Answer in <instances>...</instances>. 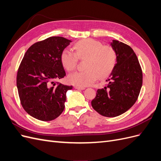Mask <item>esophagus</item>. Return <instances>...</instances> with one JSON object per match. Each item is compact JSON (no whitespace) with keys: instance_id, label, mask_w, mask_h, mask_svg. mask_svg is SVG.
Wrapping results in <instances>:
<instances>
[{"instance_id":"esophagus-1","label":"esophagus","mask_w":161,"mask_h":161,"mask_svg":"<svg viewBox=\"0 0 161 161\" xmlns=\"http://www.w3.org/2000/svg\"><path fill=\"white\" fill-rule=\"evenodd\" d=\"M75 88L76 89H80V90H84L85 89V87L84 86H75Z\"/></svg>"}]
</instances>
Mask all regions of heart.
<instances>
[{"label": "heart", "instance_id": "heart-1", "mask_svg": "<svg viewBox=\"0 0 161 161\" xmlns=\"http://www.w3.org/2000/svg\"><path fill=\"white\" fill-rule=\"evenodd\" d=\"M73 48L75 53L64 49L61 52L60 61L63 67L69 72L73 71L76 66L78 59L86 58L85 69L69 76L71 84L79 86L91 85L98 77L109 75L116 64L117 54L110 46H103L93 39H83L76 42Z\"/></svg>", "mask_w": 161, "mask_h": 161}]
</instances>
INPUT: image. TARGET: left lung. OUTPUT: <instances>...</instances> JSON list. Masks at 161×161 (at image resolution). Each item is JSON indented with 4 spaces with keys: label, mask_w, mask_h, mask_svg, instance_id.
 Returning <instances> with one entry per match:
<instances>
[{
    "label": "left lung",
    "mask_w": 161,
    "mask_h": 161,
    "mask_svg": "<svg viewBox=\"0 0 161 161\" xmlns=\"http://www.w3.org/2000/svg\"><path fill=\"white\" fill-rule=\"evenodd\" d=\"M110 45L116 52V64L106 80L108 84L97 91L91 105L101 115L114 118L127 111L137 100L142 85V72L130 46L115 40Z\"/></svg>",
    "instance_id": "1"
}]
</instances>
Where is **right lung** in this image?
<instances>
[{
    "instance_id": "obj_1",
    "label": "right lung",
    "mask_w": 161,
    "mask_h": 161,
    "mask_svg": "<svg viewBox=\"0 0 161 161\" xmlns=\"http://www.w3.org/2000/svg\"><path fill=\"white\" fill-rule=\"evenodd\" d=\"M71 40L50 37L33 44L24 55L17 72V86L23 109L34 118L51 121L64 109L67 91L72 86L56 84L66 76L61 52Z\"/></svg>"
}]
</instances>
